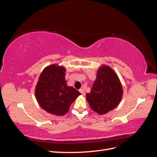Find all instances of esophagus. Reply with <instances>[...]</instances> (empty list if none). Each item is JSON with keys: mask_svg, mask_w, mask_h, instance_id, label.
Here are the masks:
<instances>
[{"mask_svg": "<svg viewBox=\"0 0 157 157\" xmlns=\"http://www.w3.org/2000/svg\"><path fill=\"white\" fill-rule=\"evenodd\" d=\"M79 91H80V93L82 94V95H83V96H84V95L86 94V93H85V91H84V89H80V90H79Z\"/></svg>", "mask_w": 157, "mask_h": 157, "instance_id": "1", "label": "esophagus"}]
</instances>
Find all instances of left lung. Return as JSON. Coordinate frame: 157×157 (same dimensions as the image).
I'll return each instance as SVG.
<instances>
[{
  "label": "left lung",
  "mask_w": 157,
  "mask_h": 157,
  "mask_svg": "<svg viewBox=\"0 0 157 157\" xmlns=\"http://www.w3.org/2000/svg\"><path fill=\"white\" fill-rule=\"evenodd\" d=\"M122 96V88L117 75L108 66L104 65L97 73L90 93L86 94L89 105L99 115L115 109Z\"/></svg>",
  "instance_id": "left-lung-1"
}]
</instances>
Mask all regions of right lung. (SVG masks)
Returning <instances> with one entry per match:
<instances>
[{
	"mask_svg": "<svg viewBox=\"0 0 157 157\" xmlns=\"http://www.w3.org/2000/svg\"><path fill=\"white\" fill-rule=\"evenodd\" d=\"M65 69L52 65L42 71L38 82L35 96L40 107L55 115L63 116L80 93L68 86L65 78Z\"/></svg>",
	"mask_w": 157,
	"mask_h": 157,
	"instance_id": "1",
	"label": "right lung"
}]
</instances>
